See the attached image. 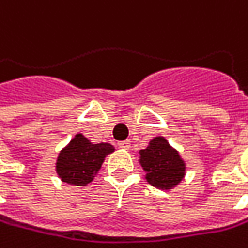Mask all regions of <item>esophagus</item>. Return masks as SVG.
<instances>
[{"label":"esophagus","instance_id":"34e87169","mask_svg":"<svg viewBox=\"0 0 248 248\" xmlns=\"http://www.w3.org/2000/svg\"><path fill=\"white\" fill-rule=\"evenodd\" d=\"M118 148L127 151V149H130L131 148V142L130 141H120V142H118Z\"/></svg>","mask_w":248,"mask_h":248}]
</instances>
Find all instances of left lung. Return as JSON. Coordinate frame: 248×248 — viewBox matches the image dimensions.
Here are the masks:
<instances>
[{
  "instance_id": "8db88e82",
  "label": "left lung",
  "mask_w": 248,
  "mask_h": 248,
  "mask_svg": "<svg viewBox=\"0 0 248 248\" xmlns=\"http://www.w3.org/2000/svg\"><path fill=\"white\" fill-rule=\"evenodd\" d=\"M140 163L151 186L160 190L176 187L186 174V163L166 138L156 137L146 149L140 151Z\"/></svg>"
}]
</instances>
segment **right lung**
<instances>
[{"label": "right lung", "instance_id": "1", "mask_svg": "<svg viewBox=\"0 0 248 248\" xmlns=\"http://www.w3.org/2000/svg\"><path fill=\"white\" fill-rule=\"evenodd\" d=\"M111 152H114L113 145L92 143L82 134H77L57 157V174L67 184L86 186L100 170L106 156Z\"/></svg>", "mask_w": 248, "mask_h": 248}]
</instances>
